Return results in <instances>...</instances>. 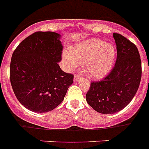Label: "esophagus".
I'll return each mask as SVG.
<instances>
[{"label":"esophagus","instance_id":"1","mask_svg":"<svg viewBox=\"0 0 149 149\" xmlns=\"http://www.w3.org/2000/svg\"><path fill=\"white\" fill-rule=\"evenodd\" d=\"M80 77H81V76H80L79 74H75L74 75V81H77Z\"/></svg>","mask_w":149,"mask_h":149}]
</instances>
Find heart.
Returning a JSON list of instances; mask_svg holds the SVG:
<instances>
[{"label":"heart","mask_w":149,"mask_h":149,"mask_svg":"<svg viewBox=\"0 0 149 149\" xmlns=\"http://www.w3.org/2000/svg\"><path fill=\"white\" fill-rule=\"evenodd\" d=\"M117 51L113 45L105 43L100 39H91L64 51L63 58L68 69L84 63V71L91 78H102L114 65Z\"/></svg>","instance_id":"heart-1"}]
</instances>
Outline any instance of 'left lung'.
<instances>
[{"mask_svg": "<svg viewBox=\"0 0 149 149\" xmlns=\"http://www.w3.org/2000/svg\"><path fill=\"white\" fill-rule=\"evenodd\" d=\"M117 45V60L110 73L100 81L91 82L86 95L87 103L101 114L120 111L133 99L140 84L142 65L134 43L118 33H113Z\"/></svg>", "mask_w": 149, "mask_h": 149, "instance_id": "1", "label": "left lung"}]
</instances>
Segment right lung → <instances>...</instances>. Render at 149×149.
I'll use <instances>...</instances> for the list:
<instances>
[{"mask_svg": "<svg viewBox=\"0 0 149 149\" xmlns=\"http://www.w3.org/2000/svg\"><path fill=\"white\" fill-rule=\"evenodd\" d=\"M60 35L36 32L25 38L12 55L9 77L16 97L35 112H47L63 100L74 75L60 68Z\"/></svg>", "mask_w": 149, "mask_h": 149, "instance_id": "1", "label": "right lung"}]
</instances>
